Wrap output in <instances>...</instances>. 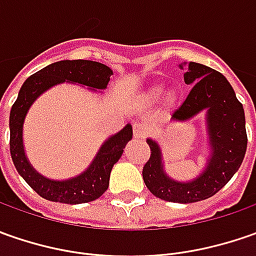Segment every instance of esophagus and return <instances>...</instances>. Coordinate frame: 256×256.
Instances as JSON below:
<instances>
[{"label": "esophagus", "mask_w": 256, "mask_h": 256, "mask_svg": "<svg viewBox=\"0 0 256 256\" xmlns=\"http://www.w3.org/2000/svg\"><path fill=\"white\" fill-rule=\"evenodd\" d=\"M134 136L136 138V140H142L146 136V134H148V128H146V125L142 122H134Z\"/></svg>", "instance_id": "obj_1"}]
</instances>
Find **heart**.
I'll return each mask as SVG.
<instances>
[{"label": "heart", "instance_id": "b5f03b06", "mask_svg": "<svg viewBox=\"0 0 256 256\" xmlns=\"http://www.w3.org/2000/svg\"><path fill=\"white\" fill-rule=\"evenodd\" d=\"M164 92V90H162V86H155L152 90V92H151V95H152L154 98H158L161 94Z\"/></svg>", "mask_w": 256, "mask_h": 256}]
</instances>
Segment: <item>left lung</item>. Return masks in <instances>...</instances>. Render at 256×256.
I'll return each instance as SVG.
<instances>
[{
	"label": "left lung",
	"instance_id": "1",
	"mask_svg": "<svg viewBox=\"0 0 256 256\" xmlns=\"http://www.w3.org/2000/svg\"><path fill=\"white\" fill-rule=\"evenodd\" d=\"M184 81L194 86L181 106L172 112L171 120L186 121L206 110L212 148L206 170L191 182L172 181L164 172L158 144L146 140L151 155L144 165L142 178L151 194L164 201L191 204L211 198L228 184L244 161L248 136L242 104L221 72L206 65L190 62Z\"/></svg>",
	"mask_w": 256,
	"mask_h": 256
}]
</instances>
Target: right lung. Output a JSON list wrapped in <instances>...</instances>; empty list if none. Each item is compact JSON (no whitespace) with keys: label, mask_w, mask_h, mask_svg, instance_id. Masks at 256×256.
I'll use <instances>...</instances> for the list:
<instances>
[{"label":"right lung","mask_w":256,"mask_h":256,"mask_svg":"<svg viewBox=\"0 0 256 256\" xmlns=\"http://www.w3.org/2000/svg\"><path fill=\"white\" fill-rule=\"evenodd\" d=\"M111 75L112 70L101 62L66 60L40 70L21 86L10 114V152L18 174L40 196L48 201L72 205L95 201L106 191L114 164L121 158L125 145L132 138V126L130 124L105 141L84 174L66 181L46 180L30 165L22 145V124L31 104L52 85L68 81L94 90H104L110 82Z\"/></svg>","instance_id":"right-lung-1"}]
</instances>
